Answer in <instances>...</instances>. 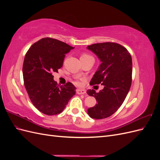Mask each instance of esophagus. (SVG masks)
Listing matches in <instances>:
<instances>
[{
	"instance_id": "obj_1",
	"label": "esophagus",
	"mask_w": 160,
	"mask_h": 160,
	"mask_svg": "<svg viewBox=\"0 0 160 160\" xmlns=\"http://www.w3.org/2000/svg\"><path fill=\"white\" fill-rule=\"evenodd\" d=\"M77 93L78 95H84L86 93V91L85 89H77Z\"/></svg>"
}]
</instances>
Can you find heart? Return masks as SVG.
I'll list each match as a JSON object with an SVG mask.
<instances>
[{"instance_id":"heart-1","label":"heart","mask_w":160,"mask_h":160,"mask_svg":"<svg viewBox=\"0 0 160 160\" xmlns=\"http://www.w3.org/2000/svg\"><path fill=\"white\" fill-rule=\"evenodd\" d=\"M81 60H88V59H93V58L88 53H82L80 57ZM76 84L80 85V82H76Z\"/></svg>"}]
</instances>
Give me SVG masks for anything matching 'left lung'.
I'll list each match as a JSON object with an SVG mask.
<instances>
[{
    "label": "left lung",
    "mask_w": 160,
    "mask_h": 160,
    "mask_svg": "<svg viewBox=\"0 0 160 160\" xmlns=\"http://www.w3.org/2000/svg\"><path fill=\"white\" fill-rule=\"evenodd\" d=\"M87 49L98 56L101 62L90 81L91 85L101 84L99 93L93 89L87 93L98 101L88 109L91 118L101 119L113 115L121 107L132 85V59L128 51L115 42H102L88 46Z\"/></svg>",
    "instance_id": "left-lung-1"
}]
</instances>
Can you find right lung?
<instances>
[{
  "instance_id": "add662e5",
  "label": "right lung",
  "mask_w": 160,
  "mask_h": 160,
  "mask_svg": "<svg viewBox=\"0 0 160 160\" xmlns=\"http://www.w3.org/2000/svg\"><path fill=\"white\" fill-rule=\"evenodd\" d=\"M73 49L47 37L34 43L26 53L22 65L24 84L31 102L42 113H61L75 95L76 88L71 83L57 86L52 75L62 66L65 54Z\"/></svg>"
}]
</instances>
